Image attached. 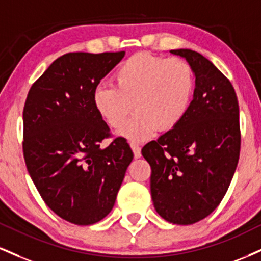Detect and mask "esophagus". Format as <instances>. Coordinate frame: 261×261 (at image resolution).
Returning <instances> with one entry per match:
<instances>
[{"instance_id": "34e87169", "label": "esophagus", "mask_w": 261, "mask_h": 261, "mask_svg": "<svg viewBox=\"0 0 261 261\" xmlns=\"http://www.w3.org/2000/svg\"><path fill=\"white\" fill-rule=\"evenodd\" d=\"M130 147H131V149H133L135 158H136V159L141 158V147L139 146V144L135 143V142H131Z\"/></svg>"}]
</instances>
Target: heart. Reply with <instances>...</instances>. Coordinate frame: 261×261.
I'll return each instance as SVG.
<instances>
[{
  "label": "heart",
  "mask_w": 261,
  "mask_h": 261,
  "mask_svg": "<svg viewBox=\"0 0 261 261\" xmlns=\"http://www.w3.org/2000/svg\"><path fill=\"white\" fill-rule=\"evenodd\" d=\"M115 86L93 91V106L109 126L120 127L134 107L136 113L119 131L133 142H143L156 130L169 131L185 118L194 90L191 65L181 58L137 53L114 74Z\"/></svg>",
  "instance_id": "obj_1"
}]
</instances>
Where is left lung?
I'll use <instances>...</instances> for the list:
<instances>
[{
    "label": "left lung",
    "mask_w": 261,
    "mask_h": 261,
    "mask_svg": "<svg viewBox=\"0 0 261 261\" xmlns=\"http://www.w3.org/2000/svg\"><path fill=\"white\" fill-rule=\"evenodd\" d=\"M186 58L196 76L193 99L182 121L142 148L149 163L150 194L166 221L191 225L216 209L227 192L241 150L240 108L230 80L192 49Z\"/></svg>",
    "instance_id": "left-lung-1"
}]
</instances>
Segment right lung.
Here are the masks:
<instances>
[{"instance_id": "obj_1", "label": "right lung", "mask_w": 261, "mask_h": 261, "mask_svg": "<svg viewBox=\"0 0 261 261\" xmlns=\"http://www.w3.org/2000/svg\"><path fill=\"white\" fill-rule=\"evenodd\" d=\"M125 52L62 56L33 84L23 111V153L31 180L49 209L75 225L111 213L134 153L93 106V91Z\"/></svg>"}]
</instances>
